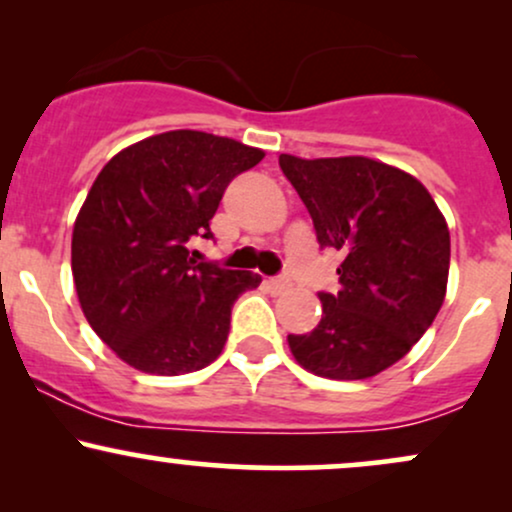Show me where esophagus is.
<instances>
[{
	"label": "esophagus",
	"instance_id": "1",
	"mask_svg": "<svg viewBox=\"0 0 512 512\" xmlns=\"http://www.w3.org/2000/svg\"><path fill=\"white\" fill-rule=\"evenodd\" d=\"M267 286H269V291H272V293H286L293 284H291L289 276H274V279L267 281Z\"/></svg>",
	"mask_w": 512,
	"mask_h": 512
}]
</instances>
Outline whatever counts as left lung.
<instances>
[{
  "instance_id": "left-lung-1",
  "label": "left lung",
  "mask_w": 512,
  "mask_h": 512,
  "mask_svg": "<svg viewBox=\"0 0 512 512\" xmlns=\"http://www.w3.org/2000/svg\"><path fill=\"white\" fill-rule=\"evenodd\" d=\"M320 248L342 252L339 291L317 293L320 325L289 334L310 373L363 380L390 368L424 337L445 298L450 231L419 180L366 156L281 154Z\"/></svg>"
}]
</instances>
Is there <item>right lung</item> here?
I'll return each instance as SVG.
<instances>
[{
    "mask_svg": "<svg viewBox=\"0 0 512 512\" xmlns=\"http://www.w3.org/2000/svg\"><path fill=\"white\" fill-rule=\"evenodd\" d=\"M262 158L236 139L175 129L98 173L74 223V286L88 325L132 368L180 375L219 358L233 303L262 276L197 262L187 245L214 238L223 190Z\"/></svg>",
    "mask_w": 512,
    "mask_h": 512,
    "instance_id": "obj_1",
    "label": "right lung"
}]
</instances>
